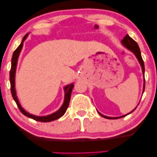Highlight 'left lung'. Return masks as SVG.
I'll use <instances>...</instances> for the list:
<instances>
[{
	"label": "left lung",
	"instance_id": "1",
	"mask_svg": "<svg viewBox=\"0 0 157 157\" xmlns=\"http://www.w3.org/2000/svg\"><path fill=\"white\" fill-rule=\"evenodd\" d=\"M122 44L126 48H127V49H129V51H132V52H133V53H134L135 56H136V58H137V59L138 60V62H139L140 64L141 67H142V70H143V76H144V74H145V65H144V62H143V58H142V56H141L140 50L139 47H138V44L135 41L132 39V37H129V35H127L124 38H123V40H122ZM145 81L144 80L143 92H144V90H145ZM136 109V108H135V109ZM133 110H132V111L131 112V113H132ZM98 113H99V114L101 115V116H102L103 117H104V118H106V119H118V118H121V117L127 116V115H129V114L131 113H128L127 115H122V116H120V117H111L105 116V115L100 113L99 112H98Z\"/></svg>",
	"mask_w": 157,
	"mask_h": 157
}]
</instances>
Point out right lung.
Here are the masks:
<instances>
[{"mask_svg": "<svg viewBox=\"0 0 157 157\" xmlns=\"http://www.w3.org/2000/svg\"><path fill=\"white\" fill-rule=\"evenodd\" d=\"M28 34L25 35L24 38H23L22 42L21 43V44L17 47L16 50L14 51L13 55H12V65H11V69H10V86H11V93L12 97H13L14 100L16 102V104L17 105L18 108L20 110V111L25 116H27L28 117L31 118V119H33L36 120V121H39V122H51L53 121V120H56L58 119V118L61 117L65 113L67 109L69 106V101H70V98H71V91H72V89L74 88V84H69L68 86H67L65 87V100H64V103L63 104V106H61V108L59 109L58 111H56V113L53 114H51L49 115H47V116H35V115H33L30 114L29 113H28L27 111L23 109L21 106L19 101H18L17 97L16 95V90H15V85H14V79H15V73H16V68H17V60H18V58H19V53L21 52V50L23 47V44H24V40L26 39L27 36Z\"/></svg>", "mask_w": 157, "mask_h": 157, "instance_id": "add662e5", "label": "right lung"}]
</instances>
